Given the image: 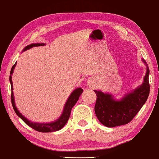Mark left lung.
Returning <instances> with one entry per match:
<instances>
[{
  "mask_svg": "<svg viewBox=\"0 0 159 159\" xmlns=\"http://www.w3.org/2000/svg\"><path fill=\"white\" fill-rule=\"evenodd\" d=\"M142 62L146 66L143 83L124 94L121 99H116L111 94L94 90L97 94L95 114L103 125L107 127H114L129 123L145 104L150 92L149 68L143 58Z\"/></svg>",
  "mask_w": 159,
  "mask_h": 159,
  "instance_id": "1",
  "label": "left lung"
}]
</instances>
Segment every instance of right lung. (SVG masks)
<instances>
[{"instance_id":"right-lung-1","label":"right lung","mask_w":159,"mask_h":159,"mask_svg":"<svg viewBox=\"0 0 159 159\" xmlns=\"http://www.w3.org/2000/svg\"><path fill=\"white\" fill-rule=\"evenodd\" d=\"M45 45V43H33L30 44L23 49V51H25L27 50H29L33 47H38V46H43ZM16 63L11 68V73H10V82H11V102L12 105H13V109L15 112H16L17 115H18L20 118L23 120L25 123L28 125L30 127L33 128L35 130L40 131V132H52V131H56L58 130H60L61 129L63 128L68 119L70 118V113H71V110L72 107L75 106V104L77 103L78 99L80 98V96L82 94L83 92V89L81 87H77L73 91L70 97L66 102V103L64 106V109H63V111L61 116L58 118L57 120L52 122H49V123H38V122H33L29 120L26 117L24 116L20 111L18 110L17 107L16 106V103H15V98L13 95V82H12V75H13L15 67L16 66Z\"/></svg>"}]
</instances>
